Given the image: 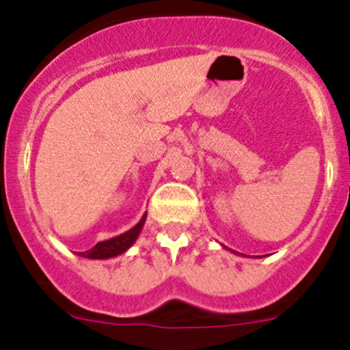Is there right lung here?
Masks as SVG:
<instances>
[{
	"instance_id": "add662e5",
	"label": "right lung",
	"mask_w": 350,
	"mask_h": 350,
	"mask_svg": "<svg viewBox=\"0 0 350 350\" xmlns=\"http://www.w3.org/2000/svg\"><path fill=\"white\" fill-rule=\"evenodd\" d=\"M145 219H146V212L143 214V217L139 219V223L136 224L135 228H131L129 231L119 234V237L110 238V240L98 241L93 249L86 250V252H79V256L86 257V259H110V257L120 256V254L126 252L127 249H131L133 243L138 240L139 231H142L143 224H145Z\"/></svg>"
}]
</instances>
